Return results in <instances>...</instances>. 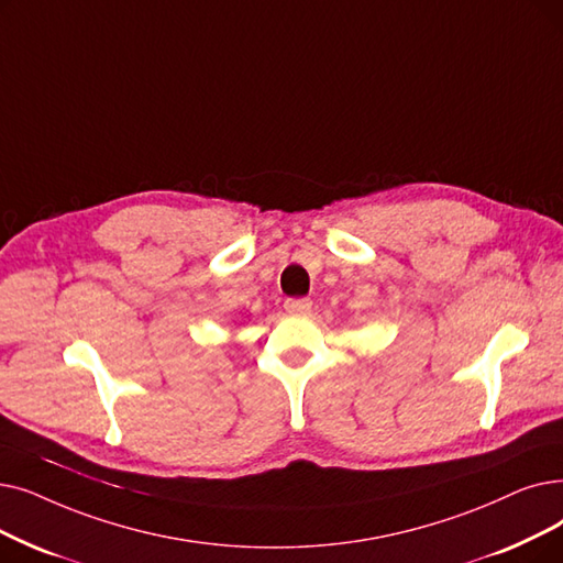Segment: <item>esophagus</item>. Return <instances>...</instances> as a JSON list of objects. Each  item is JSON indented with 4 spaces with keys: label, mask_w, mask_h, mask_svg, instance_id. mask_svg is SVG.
<instances>
[{
    "label": "esophagus",
    "mask_w": 563,
    "mask_h": 563,
    "mask_svg": "<svg viewBox=\"0 0 563 563\" xmlns=\"http://www.w3.org/2000/svg\"><path fill=\"white\" fill-rule=\"evenodd\" d=\"M312 308V301L310 299H287L285 301V310L297 314V312H308Z\"/></svg>",
    "instance_id": "34e87169"
}]
</instances>
